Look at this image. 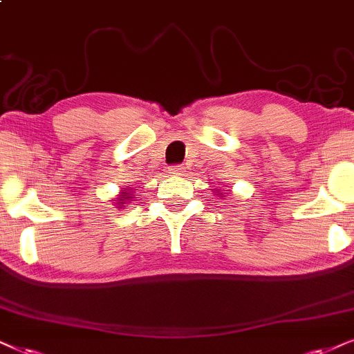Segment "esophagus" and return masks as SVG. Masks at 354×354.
Here are the masks:
<instances>
[{
    "label": "esophagus",
    "instance_id": "1",
    "mask_svg": "<svg viewBox=\"0 0 354 354\" xmlns=\"http://www.w3.org/2000/svg\"><path fill=\"white\" fill-rule=\"evenodd\" d=\"M168 173L173 174V176H181V174L185 173V168L180 167V165H174V167L168 168Z\"/></svg>",
    "mask_w": 354,
    "mask_h": 354
}]
</instances>
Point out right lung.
<instances>
[{"instance_id":"obj_1","label":"right lung","mask_w":354,"mask_h":354,"mask_svg":"<svg viewBox=\"0 0 354 354\" xmlns=\"http://www.w3.org/2000/svg\"><path fill=\"white\" fill-rule=\"evenodd\" d=\"M127 199H131V194H129V192H122V194H120V198H118V203H115V205H124Z\"/></svg>"}]
</instances>
